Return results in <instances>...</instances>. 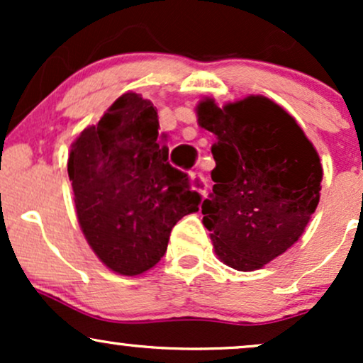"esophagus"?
<instances>
[{"instance_id":"34e87169","label":"esophagus","mask_w":363,"mask_h":363,"mask_svg":"<svg viewBox=\"0 0 363 363\" xmlns=\"http://www.w3.org/2000/svg\"><path fill=\"white\" fill-rule=\"evenodd\" d=\"M191 181H193V187H194L196 191H199V193H201V194L206 193L208 182H206V179H205V176H203L201 172H194L193 176H191Z\"/></svg>"}]
</instances>
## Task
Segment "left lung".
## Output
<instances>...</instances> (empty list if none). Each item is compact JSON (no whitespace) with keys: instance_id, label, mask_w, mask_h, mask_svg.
<instances>
[{"instance_id":"left-lung-1","label":"left lung","mask_w":363,"mask_h":363,"mask_svg":"<svg viewBox=\"0 0 363 363\" xmlns=\"http://www.w3.org/2000/svg\"><path fill=\"white\" fill-rule=\"evenodd\" d=\"M199 126L216 136L215 186L201 205L216 256L254 272L291 247L319 203L323 167L289 112L261 95L198 106Z\"/></svg>"}]
</instances>
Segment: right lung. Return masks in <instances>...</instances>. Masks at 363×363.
I'll return each instance as SVG.
<instances>
[{
	"label": "right lung",
	"instance_id": "obj_1",
	"mask_svg": "<svg viewBox=\"0 0 363 363\" xmlns=\"http://www.w3.org/2000/svg\"><path fill=\"white\" fill-rule=\"evenodd\" d=\"M158 129L153 104L128 91L83 129L68 158L83 234L107 268L128 277L153 268L174 225L201 203L189 176L169 164Z\"/></svg>",
	"mask_w": 363,
	"mask_h": 363
}]
</instances>
